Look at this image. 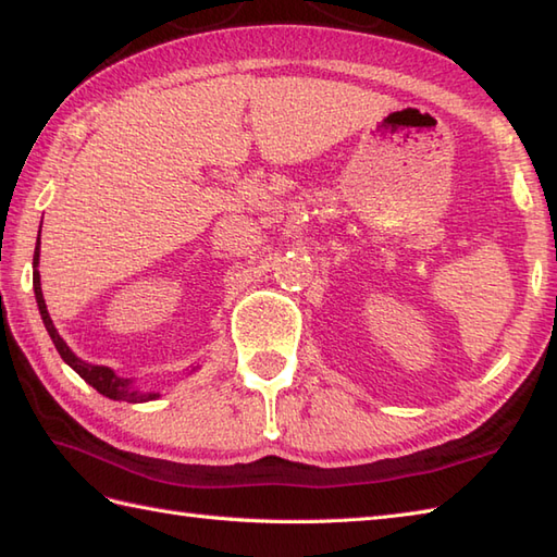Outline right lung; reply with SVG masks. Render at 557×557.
Instances as JSON below:
<instances>
[{"label": "right lung", "instance_id": "1", "mask_svg": "<svg viewBox=\"0 0 557 557\" xmlns=\"http://www.w3.org/2000/svg\"><path fill=\"white\" fill-rule=\"evenodd\" d=\"M38 263H40V234H38V248H35V256H33V289H35V301H38V309H40V315H42V323H45L47 333H50V337L54 342L59 357H62L71 366V369H74L83 377V381L96 387L100 395L110 397V399L148 401V399L160 397V393H140V389L134 387L132 377L116 375L112 369H108V366H96V363L81 361L76 354L66 347V342L59 337V333H57L50 313H47V306H45V299H42V287H40V272L35 270V268H38Z\"/></svg>", "mask_w": 557, "mask_h": 557}]
</instances>
